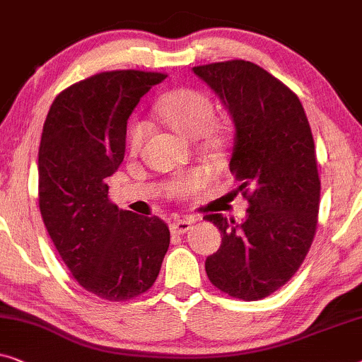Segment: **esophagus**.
I'll use <instances>...</instances> for the list:
<instances>
[{
	"mask_svg": "<svg viewBox=\"0 0 362 362\" xmlns=\"http://www.w3.org/2000/svg\"><path fill=\"white\" fill-rule=\"evenodd\" d=\"M190 226H192V221L177 220L170 225V231L174 234H182V233H187L188 230H190Z\"/></svg>",
	"mask_w": 362,
	"mask_h": 362,
	"instance_id": "obj_1",
	"label": "esophagus"
}]
</instances>
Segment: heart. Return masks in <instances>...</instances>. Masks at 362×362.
<instances>
[{
    "label": "heart",
    "mask_w": 362,
    "mask_h": 362,
    "mask_svg": "<svg viewBox=\"0 0 362 362\" xmlns=\"http://www.w3.org/2000/svg\"><path fill=\"white\" fill-rule=\"evenodd\" d=\"M156 113L169 126L188 139H198L206 151H221L226 141V126L213 119L215 110L213 101L205 91L195 88H182L167 93L156 103ZM146 134L142 121H132L128 131V146L134 152L141 147ZM210 179L206 170L190 169L172 177L167 183L169 195L182 198L202 188Z\"/></svg>",
    "instance_id": "obj_1"
}]
</instances>
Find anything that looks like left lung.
<instances>
[{
	"instance_id": "left-lung-1",
	"label": "left lung",
	"mask_w": 362,
	"mask_h": 362,
	"mask_svg": "<svg viewBox=\"0 0 362 362\" xmlns=\"http://www.w3.org/2000/svg\"><path fill=\"white\" fill-rule=\"evenodd\" d=\"M192 70L230 115V172L249 202L241 223L206 216L223 236L206 257V276L221 292L254 302L288 282L312 246L320 208L312 129L298 96L256 64L230 60Z\"/></svg>"
}]
</instances>
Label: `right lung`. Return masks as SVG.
<instances>
[{
  "label": "right lung",
  "mask_w": 362,
  "mask_h": 362,
  "mask_svg": "<svg viewBox=\"0 0 362 362\" xmlns=\"http://www.w3.org/2000/svg\"><path fill=\"white\" fill-rule=\"evenodd\" d=\"M164 74L115 70L64 90L39 146V208L75 281L100 298L144 293L159 276L170 231L160 218L119 210L108 179L124 159L126 124Z\"/></svg>",
  "instance_id": "right-lung-1"
}]
</instances>
